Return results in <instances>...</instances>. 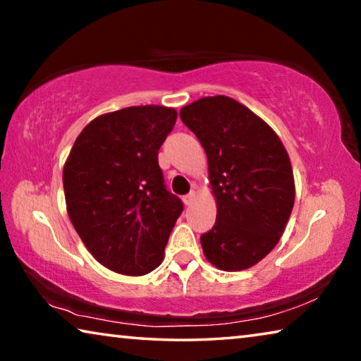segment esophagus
I'll list each match as a JSON object with an SVG mask.
<instances>
[{"label":"esophagus","mask_w":361,"mask_h":361,"mask_svg":"<svg viewBox=\"0 0 361 361\" xmlns=\"http://www.w3.org/2000/svg\"><path fill=\"white\" fill-rule=\"evenodd\" d=\"M195 200V192L191 191L189 194H186L185 197H183V202H185V205H191Z\"/></svg>","instance_id":"34e87169"}]
</instances>
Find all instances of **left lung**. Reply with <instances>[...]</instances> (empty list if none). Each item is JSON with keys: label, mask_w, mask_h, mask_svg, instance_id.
Instances as JSON below:
<instances>
[{"label": "left lung", "mask_w": 361, "mask_h": 361, "mask_svg": "<svg viewBox=\"0 0 361 361\" xmlns=\"http://www.w3.org/2000/svg\"><path fill=\"white\" fill-rule=\"evenodd\" d=\"M209 159L216 223L200 235L204 255L221 271H243L277 245L295 204L291 162L277 133L224 95L181 108Z\"/></svg>", "instance_id": "8db88e82"}]
</instances>
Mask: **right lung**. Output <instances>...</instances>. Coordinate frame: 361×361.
Here are the masks:
<instances>
[{
  "instance_id": "obj_1",
  "label": "right lung",
  "mask_w": 361,
  "mask_h": 361,
  "mask_svg": "<svg viewBox=\"0 0 361 361\" xmlns=\"http://www.w3.org/2000/svg\"><path fill=\"white\" fill-rule=\"evenodd\" d=\"M175 121L173 108L156 105L102 114L79 133L65 162L71 223L94 258L118 274L154 271L183 212L157 162Z\"/></svg>"
}]
</instances>
